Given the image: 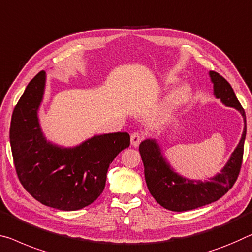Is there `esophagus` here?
Returning <instances> with one entry per match:
<instances>
[{"label": "esophagus", "instance_id": "obj_1", "mask_svg": "<svg viewBox=\"0 0 252 252\" xmlns=\"http://www.w3.org/2000/svg\"><path fill=\"white\" fill-rule=\"evenodd\" d=\"M143 135L141 133H138V131H136V133H133L131 134L130 136V143L131 145L134 146V148H137V146L139 145V143H141L143 141Z\"/></svg>", "mask_w": 252, "mask_h": 252}]
</instances>
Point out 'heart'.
I'll use <instances>...</instances> for the list:
<instances>
[{"instance_id": "1", "label": "heart", "mask_w": 252, "mask_h": 252, "mask_svg": "<svg viewBox=\"0 0 252 252\" xmlns=\"http://www.w3.org/2000/svg\"><path fill=\"white\" fill-rule=\"evenodd\" d=\"M177 81V77L175 76H169L165 77V79L162 81V84L163 87L166 88L171 86ZM192 94V88L190 84L188 83H181L178 84L177 87L172 89L171 91L169 92V94L166 95L163 102V113H171V111L178 109V108L183 107L184 104L189 101V99L191 98Z\"/></svg>"}]
</instances>
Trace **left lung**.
<instances>
[{"label": "left lung", "mask_w": 252, "mask_h": 252, "mask_svg": "<svg viewBox=\"0 0 252 252\" xmlns=\"http://www.w3.org/2000/svg\"><path fill=\"white\" fill-rule=\"evenodd\" d=\"M208 74L213 83L215 98L220 99L226 107L234 108L241 114L245 124L242 136L223 169L204 181L189 179L176 172L166 160L156 138H146L139 144L138 150L144 164L145 181L151 195L162 207L169 211H190L216 202L232 188L241 169L247 134L245 110L230 83L223 76L214 71H210Z\"/></svg>", "instance_id": "8db88e82"}]
</instances>
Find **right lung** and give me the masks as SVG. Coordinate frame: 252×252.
<instances>
[{"instance_id":"obj_1","label":"right lung","mask_w":252,"mask_h":252,"mask_svg":"<svg viewBox=\"0 0 252 252\" xmlns=\"http://www.w3.org/2000/svg\"><path fill=\"white\" fill-rule=\"evenodd\" d=\"M46 72L30 81L15 106L10 143L17 175L34 199L61 211H77L94 202L106 186L114 158L128 148V133L94 135L73 148L54 144L42 133L38 111Z\"/></svg>"}]
</instances>
